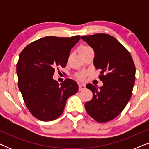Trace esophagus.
<instances>
[{"label": "esophagus", "mask_w": 149, "mask_h": 149, "mask_svg": "<svg viewBox=\"0 0 149 149\" xmlns=\"http://www.w3.org/2000/svg\"><path fill=\"white\" fill-rule=\"evenodd\" d=\"M79 91H81L83 90H84L85 89V84H80L79 85Z\"/></svg>", "instance_id": "esophagus-1"}]
</instances>
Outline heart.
Instances as JSON below:
<instances>
[{
  "instance_id": "obj_1",
  "label": "heart",
  "mask_w": 149,
  "mask_h": 149,
  "mask_svg": "<svg viewBox=\"0 0 149 149\" xmlns=\"http://www.w3.org/2000/svg\"><path fill=\"white\" fill-rule=\"evenodd\" d=\"M89 49H91V47H88V46L81 45L79 47V53H80V54H83V53H84L85 52H86V51ZM85 75H86V73H85V72H81L79 73V74H78V75H77V77H78V79H80V80H83V79L85 78Z\"/></svg>"
}]
</instances>
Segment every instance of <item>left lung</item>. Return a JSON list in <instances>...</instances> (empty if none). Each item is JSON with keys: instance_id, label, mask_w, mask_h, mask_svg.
I'll use <instances>...</instances> for the list:
<instances>
[{"instance_id": "1", "label": "left lung", "mask_w": 149, "mask_h": 149, "mask_svg": "<svg viewBox=\"0 0 149 149\" xmlns=\"http://www.w3.org/2000/svg\"><path fill=\"white\" fill-rule=\"evenodd\" d=\"M95 53L93 64L100 71L97 87L86 85L93 93L90 101L85 102L87 113L95 121L104 123L117 117L130 100L136 78V67L130 52L119 40L109 34L82 36Z\"/></svg>"}]
</instances>
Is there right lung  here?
<instances>
[{
  "instance_id": "1",
  "label": "right lung",
  "mask_w": 149,
  "mask_h": 149,
  "mask_svg": "<svg viewBox=\"0 0 149 149\" xmlns=\"http://www.w3.org/2000/svg\"><path fill=\"white\" fill-rule=\"evenodd\" d=\"M46 36L32 42L19 54L16 67L18 87L32 115L43 121L62 115L67 99L79 90L77 83L67 79L62 83L53 79L55 69L66 67L70 52L80 40Z\"/></svg>"
}]
</instances>
